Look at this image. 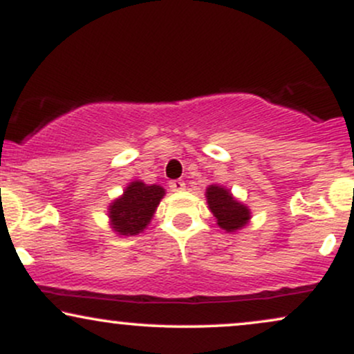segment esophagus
Wrapping results in <instances>:
<instances>
[{"label": "esophagus", "mask_w": 354, "mask_h": 354, "mask_svg": "<svg viewBox=\"0 0 354 354\" xmlns=\"http://www.w3.org/2000/svg\"><path fill=\"white\" fill-rule=\"evenodd\" d=\"M169 189H171V191H183V189H185V181H181V180L169 181Z\"/></svg>", "instance_id": "34e87169"}]
</instances>
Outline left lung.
I'll use <instances>...</instances> for the list:
<instances>
[{"label":"left lung","instance_id":"8db88e82","mask_svg":"<svg viewBox=\"0 0 354 354\" xmlns=\"http://www.w3.org/2000/svg\"><path fill=\"white\" fill-rule=\"evenodd\" d=\"M206 200L209 209L218 219V225L226 231H236L246 225L250 219V209L238 203L230 194L228 189L211 185L206 189Z\"/></svg>","mask_w":354,"mask_h":354}]
</instances>
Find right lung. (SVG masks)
<instances>
[{
  "mask_svg": "<svg viewBox=\"0 0 354 354\" xmlns=\"http://www.w3.org/2000/svg\"><path fill=\"white\" fill-rule=\"evenodd\" d=\"M163 196L165 189L161 186H148L141 181H133L124 189L123 196L109 206L113 228L126 236L143 231Z\"/></svg>",
  "mask_w": 354,
  "mask_h": 354,
  "instance_id": "1",
  "label": "right lung"
}]
</instances>
